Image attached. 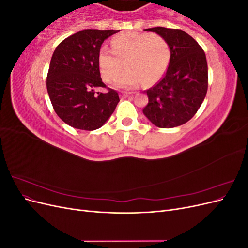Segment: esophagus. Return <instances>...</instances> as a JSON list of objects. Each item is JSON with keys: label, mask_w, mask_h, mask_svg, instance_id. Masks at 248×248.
<instances>
[{"label": "esophagus", "mask_w": 248, "mask_h": 248, "mask_svg": "<svg viewBox=\"0 0 248 248\" xmlns=\"http://www.w3.org/2000/svg\"><path fill=\"white\" fill-rule=\"evenodd\" d=\"M132 93H123V97L124 98H127V97H130Z\"/></svg>", "instance_id": "34e87169"}]
</instances>
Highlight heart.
<instances>
[{
    "label": "heart",
    "mask_w": 248,
    "mask_h": 248,
    "mask_svg": "<svg viewBox=\"0 0 248 248\" xmlns=\"http://www.w3.org/2000/svg\"><path fill=\"white\" fill-rule=\"evenodd\" d=\"M110 46L111 50L101 48L99 51L102 78L108 82L116 81L125 63L128 69L119 80V86L125 89L137 88L141 81L155 84L170 63V44L159 34L125 32L112 37Z\"/></svg>",
    "instance_id": "obj_1"
}]
</instances>
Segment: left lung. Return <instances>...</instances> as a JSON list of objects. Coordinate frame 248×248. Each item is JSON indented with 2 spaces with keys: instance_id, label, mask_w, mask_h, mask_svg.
Here are the masks:
<instances>
[{
  "instance_id": "left-lung-1",
  "label": "left lung",
  "mask_w": 248,
  "mask_h": 248,
  "mask_svg": "<svg viewBox=\"0 0 248 248\" xmlns=\"http://www.w3.org/2000/svg\"><path fill=\"white\" fill-rule=\"evenodd\" d=\"M166 38L170 47V64L163 78L147 90L149 102L142 112L159 128L183 125L197 114L208 90L205 51L190 35L179 29H146Z\"/></svg>"
}]
</instances>
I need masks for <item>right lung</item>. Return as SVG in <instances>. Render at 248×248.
<instances>
[{
	"label": "right lung",
	"mask_w": 248,
	"mask_h": 248,
	"mask_svg": "<svg viewBox=\"0 0 248 248\" xmlns=\"http://www.w3.org/2000/svg\"><path fill=\"white\" fill-rule=\"evenodd\" d=\"M119 30L87 29L67 37L52 54L46 88L56 114L71 127L98 129L114 112L119 94L100 78L98 56L101 44Z\"/></svg>",
	"instance_id": "right-lung-1"
}]
</instances>
